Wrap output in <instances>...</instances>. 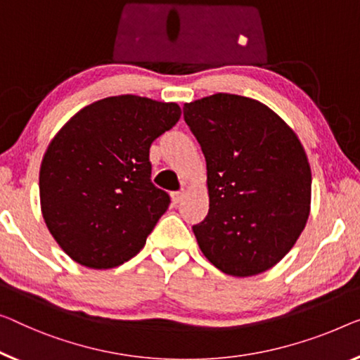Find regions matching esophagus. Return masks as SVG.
<instances>
[{"label": "esophagus", "instance_id": "34e87169", "mask_svg": "<svg viewBox=\"0 0 360 360\" xmlns=\"http://www.w3.org/2000/svg\"><path fill=\"white\" fill-rule=\"evenodd\" d=\"M182 197H184V192L182 191H176V192H171V200L176 205V203H179L182 200Z\"/></svg>", "mask_w": 360, "mask_h": 360}]
</instances>
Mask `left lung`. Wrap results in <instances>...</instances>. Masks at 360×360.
Instances as JSON below:
<instances>
[{
	"mask_svg": "<svg viewBox=\"0 0 360 360\" xmlns=\"http://www.w3.org/2000/svg\"><path fill=\"white\" fill-rule=\"evenodd\" d=\"M184 121L207 162L210 208L198 248L226 275L266 271L307 223L312 173L292 129L260 101L217 94L186 103Z\"/></svg>",
	"mask_w": 360,
	"mask_h": 360,
	"instance_id": "left-lung-1",
	"label": "left lung"
}]
</instances>
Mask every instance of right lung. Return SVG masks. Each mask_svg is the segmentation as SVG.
<instances>
[{"label":"right lung","instance_id":"right-lung-1","mask_svg":"<svg viewBox=\"0 0 360 360\" xmlns=\"http://www.w3.org/2000/svg\"><path fill=\"white\" fill-rule=\"evenodd\" d=\"M179 117L176 103L108 96L56 134L41 162L40 203L48 229L72 260L103 270L146 245L171 202L150 179V146Z\"/></svg>","mask_w":360,"mask_h":360}]
</instances>
